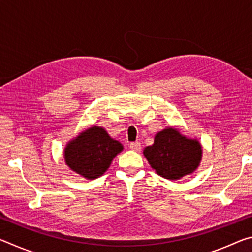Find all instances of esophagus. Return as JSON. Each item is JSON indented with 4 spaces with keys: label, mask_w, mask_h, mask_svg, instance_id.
<instances>
[{
    "label": "esophagus",
    "mask_w": 252,
    "mask_h": 252,
    "mask_svg": "<svg viewBox=\"0 0 252 252\" xmlns=\"http://www.w3.org/2000/svg\"><path fill=\"white\" fill-rule=\"evenodd\" d=\"M130 149L133 151H140L141 150V144L140 142H132L130 143Z\"/></svg>",
    "instance_id": "esophagus-1"
}]
</instances>
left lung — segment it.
<instances>
[{
	"mask_svg": "<svg viewBox=\"0 0 252 252\" xmlns=\"http://www.w3.org/2000/svg\"><path fill=\"white\" fill-rule=\"evenodd\" d=\"M143 155L157 174L179 180L199 168L202 146L198 139L188 138L178 127L168 126L158 132L152 146L143 149Z\"/></svg>",
	"mask_w": 252,
	"mask_h": 252,
	"instance_id": "obj_1",
	"label": "left lung"
}]
</instances>
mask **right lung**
Segmentation results:
<instances>
[{
  "mask_svg": "<svg viewBox=\"0 0 252 252\" xmlns=\"http://www.w3.org/2000/svg\"><path fill=\"white\" fill-rule=\"evenodd\" d=\"M123 150L102 126H92L66 143L63 151L65 164L88 180L104 174L112 160Z\"/></svg>",
  "mask_w": 252,
  "mask_h": 252,
  "instance_id": "add662e5",
  "label": "right lung"
}]
</instances>
